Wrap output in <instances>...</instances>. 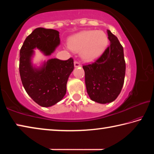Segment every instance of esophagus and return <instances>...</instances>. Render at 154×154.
<instances>
[{
	"mask_svg": "<svg viewBox=\"0 0 154 154\" xmlns=\"http://www.w3.org/2000/svg\"><path fill=\"white\" fill-rule=\"evenodd\" d=\"M74 66L75 68H77V67H80L81 66V64L79 63V62L77 61H75L74 62Z\"/></svg>",
	"mask_w": 154,
	"mask_h": 154,
	"instance_id": "1",
	"label": "esophagus"
}]
</instances>
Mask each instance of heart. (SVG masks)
Masks as SVG:
<instances>
[{
	"label": "heart",
	"instance_id": "obj_1",
	"mask_svg": "<svg viewBox=\"0 0 154 154\" xmlns=\"http://www.w3.org/2000/svg\"><path fill=\"white\" fill-rule=\"evenodd\" d=\"M108 43V36L104 31L86 30L72 36L69 47L75 51H80L81 58L90 62L102 55Z\"/></svg>",
	"mask_w": 154,
	"mask_h": 154
}]
</instances>
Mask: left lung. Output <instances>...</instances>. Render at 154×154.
Returning a JSON list of instances; mask_svg holds the SVG:
<instances>
[{
	"label": "left lung",
	"mask_w": 154,
	"mask_h": 154,
	"mask_svg": "<svg viewBox=\"0 0 154 154\" xmlns=\"http://www.w3.org/2000/svg\"><path fill=\"white\" fill-rule=\"evenodd\" d=\"M107 34L110 45L94 62L83 66L88 95L91 100L101 104L116 100L123 87L126 73L123 47L109 30Z\"/></svg>",
	"instance_id": "obj_1"
}]
</instances>
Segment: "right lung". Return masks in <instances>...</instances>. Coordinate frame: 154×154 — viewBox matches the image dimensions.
<instances>
[{"instance_id":"right-lung-1","label":"right lung","mask_w":154,"mask_h":154,"mask_svg":"<svg viewBox=\"0 0 154 154\" xmlns=\"http://www.w3.org/2000/svg\"><path fill=\"white\" fill-rule=\"evenodd\" d=\"M59 32L37 28L26 38L20 51V75L26 92L36 103L43 107L60 101L66 92V83L74 69L73 59L51 58L36 68L32 64L34 49L50 56L60 43Z\"/></svg>"}]
</instances>
